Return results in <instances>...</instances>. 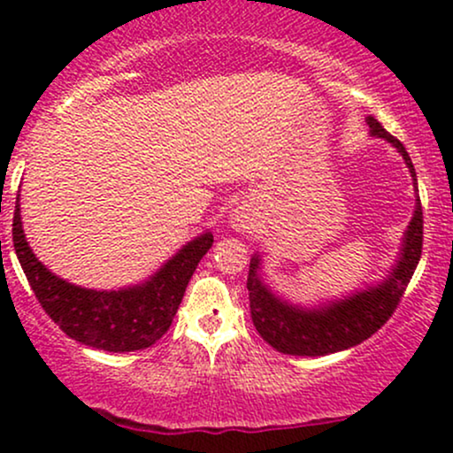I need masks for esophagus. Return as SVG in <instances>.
Here are the masks:
<instances>
[{"instance_id":"obj_1","label":"esophagus","mask_w":453,"mask_h":453,"mask_svg":"<svg viewBox=\"0 0 453 453\" xmlns=\"http://www.w3.org/2000/svg\"><path fill=\"white\" fill-rule=\"evenodd\" d=\"M232 226L236 227L238 232H247L249 230V217L244 215V212H236V215L232 217Z\"/></svg>"}]
</instances>
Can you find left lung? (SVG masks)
<instances>
[{
  "label": "left lung",
  "mask_w": 453,
  "mask_h": 453,
  "mask_svg": "<svg viewBox=\"0 0 453 453\" xmlns=\"http://www.w3.org/2000/svg\"><path fill=\"white\" fill-rule=\"evenodd\" d=\"M366 123L372 136L386 138L388 142H392V147L398 149V153L407 161L415 185H418L415 168L403 142L386 132L375 117H368ZM422 242L424 212L422 202L418 200L413 219L404 234L400 257L388 279L377 288H368L349 298L336 300V303L313 311L283 303L270 292L268 285H264L259 277V257L253 256L247 279L253 326L268 345H273L280 353H288V356H327V353L360 345L362 341L371 339L394 315L400 298L407 292V285L418 268L419 257H422Z\"/></svg>",
  "instance_id": "left-lung-1"
}]
</instances>
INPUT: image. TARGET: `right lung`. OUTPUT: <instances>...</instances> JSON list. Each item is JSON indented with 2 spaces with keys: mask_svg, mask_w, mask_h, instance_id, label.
<instances>
[{
  "mask_svg": "<svg viewBox=\"0 0 453 453\" xmlns=\"http://www.w3.org/2000/svg\"><path fill=\"white\" fill-rule=\"evenodd\" d=\"M12 242L35 298L70 339L96 349L126 353L147 349L168 332L197 262L212 247V234L206 232L187 242L147 283L119 292L78 288L55 277L38 262L25 241L19 197L14 206Z\"/></svg>",
  "mask_w": 453,
  "mask_h": 453,
  "instance_id": "1",
  "label": "right lung"
}]
</instances>
